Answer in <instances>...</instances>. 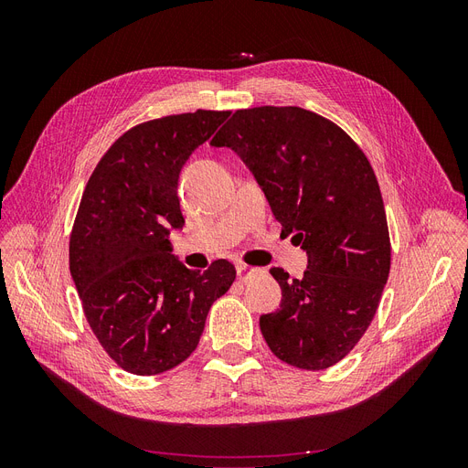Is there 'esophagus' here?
<instances>
[{"label": "esophagus", "instance_id": "obj_1", "mask_svg": "<svg viewBox=\"0 0 468 468\" xmlns=\"http://www.w3.org/2000/svg\"><path fill=\"white\" fill-rule=\"evenodd\" d=\"M236 273H238L239 281H248L253 273H258V269H253L246 263H236Z\"/></svg>", "mask_w": 468, "mask_h": 468}]
</instances>
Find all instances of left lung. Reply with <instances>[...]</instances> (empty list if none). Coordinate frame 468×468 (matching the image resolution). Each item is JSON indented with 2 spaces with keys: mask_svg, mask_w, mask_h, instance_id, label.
<instances>
[{
  "mask_svg": "<svg viewBox=\"0 0 468 468\" xmlns=\"http://www.w3.org/2000/svg\"><path fill=\"white\" fill-rule=\"evenodd\" d=\"M212 146L230 148L256 177L282 234L306 251L301 279L281 267L277 313L260 328L275 356L320 371L356 347L390 271L385 205L369 160L332 121L301 107L236 111Z\"/></svg>",
  "mask_w": 468,
  "mask_h": 468,
  "instance_id": "8db88e82",
  "label": "left lung"
}]
</instances>
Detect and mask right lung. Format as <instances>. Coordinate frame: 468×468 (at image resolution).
<instances>
[{
  "label": "right lung",
  "mask_w": 468,
  "mask_h": 468,
  "mask_svg": "<svg viewBox=\"0 0 468 468\" xmlns=\"http://www.w3.org/2000/svg\"><path fill=\"white\" fill-rule=\"evenodd\" d=\"M230 111H195L124 133L93 169L69 236V273L109 357L133 375H160L199 344L208 310L236 269L193 271L174 256L186 218L179 174Z\"/></svg>",
  "instance_id": "obj_1"
}]
</instances>
